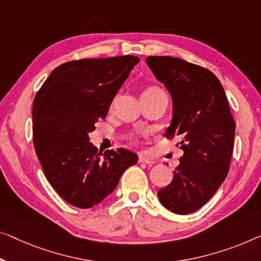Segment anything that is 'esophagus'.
Masks as SVG:
<instances>
[{
	"label": "esophagus",
	"instance_id": "1",
	"mask_svg": "<svg viewBox=\"0 0 261 261\" xmlns=\"http://www.w3.org/2000/svg\"><path fill=\"white\" fill-rule=\"evenodd\" d=\"M138 162L139 163H143V164H146V165H153V164H155V162L153 161V159H151L149 157H145V155H139Z\"/></svg>",
	"mask_w": 261,
	"mask_h": 261
}]
</instances>
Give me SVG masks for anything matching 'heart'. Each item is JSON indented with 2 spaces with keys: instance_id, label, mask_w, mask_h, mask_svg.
<instances>
[{
  "instance_id": "1",
  "label": "heart",
  "mask_w": 261,
  "mask_h": 261,
  "mask_svg": "<svg viewBox=\"0 0 261 261\" xmlns=\"http://www.w3.org/2000/svg\"><path fill=\"white\" fill-rule=\"evenodd\" d=\"M149 89H151V88H149Z\"/></svg>"
}]
</instances>
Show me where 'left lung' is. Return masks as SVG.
<instances>
[{
  "label": "left lung",
  "mask_w": 261,
  "mask_h": 261,
  "mask_svg": "<svg viewBox=\"0 0 261 261\" xmlns=\"http://www.w3.org/2000/svg\"><path fill=\"white\" fill-rule=\"evenodd\" d=\"M146 64L173 102L165 137H179L184 151L172 181L157 192L164 207L189 215L211 199L230 170L236 122L216 75L200 65L170 56H149Z\"/></svg>",
  "instance_id": "obj_1"
}]
</instances>
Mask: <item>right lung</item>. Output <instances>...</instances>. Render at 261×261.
Listing matches in <instances>:
<instances>
[{"mask_svg": "<svg viewBox=\"0 0 261 261\" xmlns=\"http://www.w3.org/2000/svg\"><path fill=\"white\" fill-rule=\"evenodd\" d=\"M138 62L132 55L70 61L54 69L35 96V151L50 185L70 205L90 208L99 204L138 161L130 150L102 153L89 142V132L107 117Z\"/></svg>", "mask_w": 261, "mask_h": 261, "instance_id": "add662e5", "label": "right lung"}]
</instances>
